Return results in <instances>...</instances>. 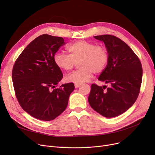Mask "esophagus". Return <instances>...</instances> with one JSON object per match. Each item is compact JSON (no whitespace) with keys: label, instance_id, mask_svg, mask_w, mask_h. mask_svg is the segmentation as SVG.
<instances>
[{"label":"esophagus","instance_id":"esophagus-1","mask_svg":"<svg viewBox=\"0 0 155 155\" xmlns=\"http://www.w3.org/2000/svg\"><path fill=\"white\" fill-rule=\"evenodd\" d=\"M80 85H81V84H78V83H75V88L79 87Z\"/></svg>","mask_w":155,"mask_h":155}]
</instances>
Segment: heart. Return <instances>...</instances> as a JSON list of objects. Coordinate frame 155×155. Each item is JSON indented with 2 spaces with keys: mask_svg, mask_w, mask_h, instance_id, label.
<instances>
[{
  "mask_svg": "<svg viewBox=\"0 0 155 155\" xmlns=\"http://www.w3.org/2000/svg\"><path fill=\"white\" fill-rule=\"evenodd\" d=\"M67 50L69 54L56 53L53 60L58 68L70 71L78 62L80 68L65 77L67 81L82 84L91 78L93 73L102 72L109 61L107 49L102 45L95 44L85 40H80L70 45Z\"/></svg>",
  "mask_w": 155,
  "mask_h": 155,
  "instance_id": "b5f03b06",
  "label": "heart"
}]
</instances>
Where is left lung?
<instances>
[{
	"mask_svg": "<svg viewBox=\"0 0 155 155\" xmlns=\"http://www.w3.org/2000/svg\"><path fill=\"white\" fill-rule=\"evenodd\" d=\"M94 38L102 41L109 53V61L98 79L109 84L100 87L92 84L88 101L91 107L105 117H114L127 110L136 101L142 82L141 61L125 42L113 35Z\"/></svg>",
	"mask_w": 155,
	"mask_h": 155,
	"instance_id": "left-lung-1",
	"label": "left lung"
}]
</instances>
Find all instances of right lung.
<instances>
[{
    "instance_id": "obj_1",
    "label": "right lung",
    "mask_w": 155,
    "mask_h": 155,
    "mask_svg": "<svg viewBox=\"0 0 155 155\" xmlns=\"http://www.w3.org/2000/svg\"><path fill=\"white\" fill-rule=\"evenodd\" d=\"M65 44L61 37L42 35L24 49L12 72L16 98L21 107L36 119L50 121L66 109L73 83L57 87L63 73L53 56Z\"/></svg>"
}]
</instances>
